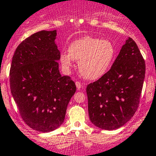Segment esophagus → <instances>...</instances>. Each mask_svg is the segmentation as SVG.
Segmentation results:
<instances>
[{"label": "esophagus", "instance_id": "34e87169", "mask_svg": "<svg viewBox=\"0 0 156 156\" xmlns=\"http://www.w3.org/2000/svg\"><path fill=\"white\" fill-rule=\"evenodd\" d=\"M75 85H76L77 88H78V90L81 89V87H82V85H81V82H79V81H76V82H75Z\"/></svg>", "mask_w": 156, "mask_h": 156}]
</instances>
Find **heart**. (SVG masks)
I'll return each instance as SVG.
<instances>
[{
	"mask_svg": "<svg viewBox=\"0 0 156 156\" xmlns=\"http://www.w3.org/2000/svg\"><path fill=\"white\" fill-rule=\"evenodd\" d=\"M68 53L60 55L65 69L73 66V59L78 60V69L83 78L95 80L107 73L114 59L115 50L110 41L92 37H84L70 44Z\"/></svg>",
	"mask_w": 156,
	"mask_h": 156,
	"instance_id": "b5f03b06",
	"label": "heart"
}]
</instances>
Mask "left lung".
Segmentation results:
<instances>
[{
	"label": "left lung",
	"instance_id": "1",
	"mask_svg": "<svg viewBox=\"0 0 156 156\" xmlns=\"http://www.w3.org/2000/svg\"><path fill=\"white\" fill-rule=\"evenodd\" d=\"M145 71L141 53L129 38L111 69L87 87L88 113L93 125L114 130L132 119L140 102Z\"/></svg>",
	"mask_w": 156,
	"mask_h": 156
}]
</instances>
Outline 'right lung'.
Masks as SVG:
<instances>
[{
  "label": "right lung",
  "instance_id": "add662e5",
  "mask_svg": "<svg viewBox=\"0 0 156 156\" xmlns=\"http://www.w3.org/2000/svg\"><path fill=\"white\" fill-rule=\"evenodd\" d=\"M56 36V30H42L24 39L15 51L9 71L11 93L21 117L40 132L61 126L76 91L71 78L59 71Z\"/></svg>",
  "mask_w": 156,
  "mask_h": 156
}]
</instances>
